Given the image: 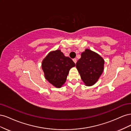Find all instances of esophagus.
<instances>
[{
	"label": "esophagus",
	"mask_w": 131,
	"mask_h": 131,
	"mask_svg": "<svg viewBox=\"0 0 131 131\" xmlns=\"http://www.w3.org/2000/svg\"><path fill=\"white\" fill-rule=\"evenodd\" d=\"M73 61H74V62L75 63H77V58H74L73 59Z\"/></svg>",
	"instance_id": "34e87169"
}]
</instances>
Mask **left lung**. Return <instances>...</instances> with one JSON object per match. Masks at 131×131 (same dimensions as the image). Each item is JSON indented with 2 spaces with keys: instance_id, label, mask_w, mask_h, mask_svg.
<instances>
[{
  "instance_id": "obj_1",
  "label": "left lung",
  "mask_w": 131,
  "mask_h": 131,
  "mask_svg": "<svg viewBox=\"0 0 131 131\" xmlns=\"http://www.w3.org/2000/svg\"><path fill=\"white\" fill-rule=\"evenodd\" d=\"M104 61L98 54L86 49L81 54V58L76 63L82 80L86 86L96 83L104 70Z\"/></svg>"
}]
</instances>
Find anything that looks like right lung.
I'll return each instance as SVG.
<instances>
[{
    "mask_svg": "<svg viewBox=\"0 0 131 131\" xmlns=\"http://www.w3.org/2000/svg\"><path fill=\"white\" fill-rule=\"evenodd\" d=\"M75 66L72 59L58 50L47 54L42 61V69L46 80L56 88H61L66 81L69 70Z\"/></svg>",
    "mask_w": 131,
    "mask_h": 131,
    "instance_id": "obj_1",
    "label": "right lung"
}]
</instances>
